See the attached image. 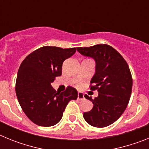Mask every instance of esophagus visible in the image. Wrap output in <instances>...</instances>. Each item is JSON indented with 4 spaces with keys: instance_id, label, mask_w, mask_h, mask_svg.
<instances>
[{
    "instance_id": "obj_1",
    "label": "esophagus",
    "mask_w": 149,
    "mask_h": 149,
    "mask_svg": "<svg viewBox=\"0 0 149 149\" xmlns=\"http://www.w3.org/2000/svg\"><path fill=\"white\" fill-rule=\"evenodd\" d=\"M84 98H84V95L82 93H81V92H78V93H77V99L84 100Z\"/></svg>"
}]
</instances>
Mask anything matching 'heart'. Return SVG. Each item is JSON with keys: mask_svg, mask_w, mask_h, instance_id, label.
<instances>
[{"mask_svg": "<svg viewBox=\"0 0 149 149\" xmlns=\"http://www.w3.org/2000/svg\"><path fill=\"white\" fill-rule=\"evenodd\" d=\"M76 86H77V87H81V86H83V84H82V83L78 82V83H77V84H76Z\"/></svg>", "mask_w": 149, "mask_h": 149, "instance_id": "heart-1", "label": "heart"}]
</instances>
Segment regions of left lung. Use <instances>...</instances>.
Instances as JSON below:
<instances>
[{
    "mask_svg": "<svg viewBox=\"0 0 149 149\" xmlns=\"http://www.w3.org/2000/svg\"><path fill=\"white\" fill-rule=\"evenodd\" d=\"M81 54L95 60V73L91 80L90 89L98 96L93 99V109L84 113V119L93 127H104L115 122L128 104L132 91V76L127 62L113 47L98 44L77 48Z\"/></svg>",
    "mask_w": 149,
    "mask_h": 149,
    "instance_id": "8db88e82",
    "label": "left lung"
}]
</instances>
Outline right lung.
<instances>
[{
	"label": "right lung",
	"instance_id": "add662e5",
	"mask_svg": "<svg viewBox=\"0 0 149 149\" xmlns=\"http://www.w3.org/2000/svg\"><path fill=\"white\" fill-rule=\"evenodd\" d=\"M76 48L44 46L26 56L17 74L15 93L21 107L33 123L50 127L58 123L71 100H76L77 91L68 86L56 93L52 87L55 77L62 74L64 60Z\"/></svg>",
	"mask_w": 149,
	"mask_h": 149
}]
</instances>
